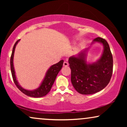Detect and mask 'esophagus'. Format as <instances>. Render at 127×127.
I'll return each instance as SVG.
<instances>
[{
	"mask_svg": "<svg viewBox=\"0 0 127 127\" xmlns=\"http://www.w3.org/2000/svg\"><path fill=\"white\" fill-rule=\"evenodd\" d=\"M68 65H69V64H68V62H67L65 61L64 62V66L66 67V66H68Z\"/></svg>",
	"mask_w": 127,
	"mask_h": 127,
	"instance_id": "34e87169",
	"label": "esophagus"
}]
</instances>
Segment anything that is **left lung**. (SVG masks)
<instances>
[{"instance_id": "8db88e82", "label": "left lung", "mask_w": 127, "mask_h": 127, "mask_svg": "<svg viewBox=\"0 0 127 127\" xmlns=\"http://www.w3.org/2000/svg\"><path fill=\"white\" fill-rule=\"evenodd\" d=\"M96 43L103 46L102 54L96 61L90 63L87 61L90 47L69 58L71 82L81 94H93L101 91L109 84L112 76L113 61L108 43L100 37L94 40L91 45Z\"/></svg>"}]
</instances>
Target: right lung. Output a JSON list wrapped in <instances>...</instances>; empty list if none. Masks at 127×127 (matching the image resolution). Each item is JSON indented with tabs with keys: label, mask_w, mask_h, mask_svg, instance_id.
Here are the masks:
<instances>
[{
	"label": "right lung",
	"mask_w": 127,
	"mask_h": 127,
	"mask_svg": "<svg viewBox=\"0 0 127 127\" xmlns=\"http://www.w3.org/2000/svg\"><path fill=\"white\" fill-rule=\"evenodd\" d=\"M20 41V40H18L15 43L14 46L13 47V51H12V54L11 58H10V67H11V71L12 74V77H13L14 82L15 84L16 85L17 88L20 90L22 93H23L24 94L28 95L29 96L33 97V98H41L46 95L49 93L51 90V88L53 86V85L56 79L57 74L62 69V66L64 64V60L60 61L58 63L54 64L51 65L48 70H47L45 74V76L43 79V81H41V84H40L39 87H37L36 89L33 90H28L25 89L23 87H22L19 84L18 80L17 79L16 75H15V72L14 67V55L15 49L16 47L17 44Z\"/></svg>",
	"instance_id": "1"
}]
</instances>
